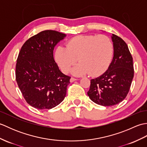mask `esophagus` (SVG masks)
Instances as JSON below:
<instances>
[{
	"instance_id": "1",
	"label": "esophagus",
	"mask_w": 147,
	"mask_h": 147,
	"mask_svg": "<svg viewBox=\"0 0 147 147\" xmlns=\"http://www.w3.org/2000/svg\"><path fill=\"white\" fill-rule=\"evenodd\" d=\"M76 80H77L76 78H74L71 77V79H70V82L72 83V82H74V81H76Z\"/></svg>"
}]
</instances>
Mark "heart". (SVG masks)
I'll use <instances>...</instances> for the list:
<instances>
[{
    "instance_id": "b5f03b06",
    "label": "heart",
    "mask_w": 147,
    "mask_h": 147,
    "mask_svg": "<svg viewBox=\"0 0 147 147\" xmlns=\"http://www.w3.org/2000/svg\"><path fill=\"white\" fill-rule=\"evenodd\" d=\"M111 40L104 35H78L69 40L66 47L58 46L55 51V59L62 72L67 73L71 67L76 76L89 73L98 76L107 70L113 55Z\"/></svg>"
}]
</instances>
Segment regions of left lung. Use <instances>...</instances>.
<instances>
[{
	"label": "left lung",
	"instance_id": "8db88e82",
	"mask_svg": "<svg viewBox=\"0 0 147 147\" xmlns=\"http://www.w3.org/2000/svg\"><path fill=\"white\" fill-rule=\"evenodd\" d=\"M114 57L105 73L90 81L87 92L95 104L112 106L121 102L126 97L134 76L132 55L126 42L112 34Z\"/></svg>",
	"mask_w": 147,
	"mask_h": 147
}]
</instances>
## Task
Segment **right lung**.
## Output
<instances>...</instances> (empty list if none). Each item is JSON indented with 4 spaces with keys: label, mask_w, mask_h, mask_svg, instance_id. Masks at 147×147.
<instances>
[{
    "label": "right lung",
    "mask_w": 147,
    "mask_h": 147,
    "mask_svg": "<svg viewBox=\"0 0 147 147\" xmlns=\"http://www.w3.org/2000/svg\"><path fill=\"white\" fill-rule=\"evenodd\" d=\"M65 35L45 30L27 40L19 53L16 80L26 102L38 109L55 107L64 99L71 77L59 70L53 56Z\"/></svg>",
    "instance_id": "right-lung-1"
}]
</instances>
